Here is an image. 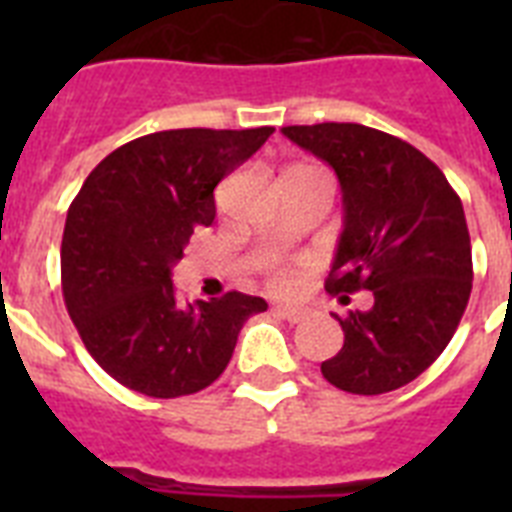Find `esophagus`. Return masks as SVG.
<instances>
[{
	"instance_id": "34e87169",
	"label": "esophagus",
	"mask_w": 512,
	"mask_h": 512,
	"mask_svg": "<svg viewBox=\"0 0 512 512\" xmlns=\"http://www.w3.org/2000/svg\"><path fill=\"white\" fill-rule=\"evenodd\" d=\"M273 311L279 313V316H284V319L289 321V324H300V321L308 319V311L305 308H297V305H273Z\"/></svg>"
}]
</instances>
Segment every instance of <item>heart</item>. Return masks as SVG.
<instances>
[{
  "label": "heart",
  "mask_w": 512,
  "mask_h": 512,
  "mask_svg": "<svg viewBox=\"0 0 512 512\" xmlns=\"http://www.w3.org/2000/svg\"><path fill=\"white\" fill-rule=\"evenodd\" d=\"M271 279L276 287H289L292 284V271L289 268H281V265H276L271 271Z\"/></svg>",
  "instance_id": "obj_1"
}]
</instances>
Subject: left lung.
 Segmentation results:
<instances>
[{
    "label": "left lung",
    "mask_w": 512,
    "mask_h": 512,
    "mask_svg": "<svg viewBox=\"0 0 512 512\" xmlns=\"http://www.w3.org/2000/svg\"><path fill=\"white\" fill-rule=\"evenodd\" d=\"M335 170L342 225L327 292L350 303L369 289L366 311L335 316L345 342L321 364L335 388L377 396L420 377L457 332L473 289L470 233L444 172L406 140L364 124L284 127Z\"/></svg>",
    "instance_id": "left-lung-1"
}]
</instances>
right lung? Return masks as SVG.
<instances>
[{"mask_svg":"<svg viewBox=\"0 0 512 512\" xmlns=\"http://www.w3.org/2000/svg\"><path fill=\"white\" fill-rule=\"evenodd\" d=\"M273 127L164 130L130 140L87 175L60 244L68 316L84 348L124 388L151 398L199 393L223 374L263 297L228 292L177 303L172 265L196 225L215 220V188Z\"/></svg>","mask_w":512,"mask_h":512,"instance_id":"add662e5","label":"right lung"}]
</instances>
